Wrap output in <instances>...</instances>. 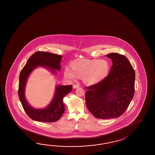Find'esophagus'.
<instances>
[{
    "label": "esophagus",
    "instance_id": "obj_1",
    "mask_svg": "<svg viewBox=\"0 0 155 155\" xmlns=\"http://www.w3.org/2000/svg\"><path fill=\"white\" fill-rule=\"evenodd\" d=\"M78 87H79V85H73V88L74 89H77Z\"/></svg>",
    "mask_w": 155,
    "mask_h": 155
}]
</instances>
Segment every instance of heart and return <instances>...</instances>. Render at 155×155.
Instances as JSON below:
<instances>
[{"instance_id":"heart-1","label":"heart","mask_w":155,"mask_h":155,"mask_svg":"<svg viewBox=\"0 0 155 155\" xmlns=\"http://www.w3.org/2000/svg\"><path fill=\"white\" fill-rule=\"evenodd\" d=\"M71 67L72 70L65 69L64 77L72 81L81 78L83 83L89 86L100 82L110 70V64L106 60H79L71 63Z\"/></svg>"}]
</instances>
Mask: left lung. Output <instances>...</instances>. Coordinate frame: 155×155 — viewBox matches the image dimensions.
Here are the masks:
<instances>
[{
  "label": "left lung",
  "mask_w": 155,
  "mask_h": 155,
  "mask_svg": "<svg viewBox=\"0 0 155 155\" xmlns=\"http://www.w3.org/2000/svg\"><path fill=\"white\" fill-rule=\"evenodd\" d=\"M106 56L112 59L108 76L86 89V104L96 118H116L128 107L135 92V70L127 58L117 53Z\"/></svg>",
  "instance_id": "obj_1"
}]
</instances>
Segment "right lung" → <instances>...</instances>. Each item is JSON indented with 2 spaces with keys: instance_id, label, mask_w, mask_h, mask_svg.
Listing matches in <instances>:
<instances>
[{
  "instance_id": "1",
  "label": "right lung",
  "mask_w": 155,
  "mask_h": 155,
  "mask_svg": "<svg viewBox=\"0 0 155 155\" xmlns=\"http://www.w3.org/2000/svg\"><path fill=\"white\" fill-rule=\"evenodd\" d=\"M61 55L44 51L33 54L21 70L19 75L18 95L24 111L30 119L39 122H53L59 120L65 111L63 98L72 91L73 85H56L51 101L44 109H35L30 105L25 96V86L28 77L34 70L42 67L53 74L61 70Z\"/></svg>"
}]
</instances>
